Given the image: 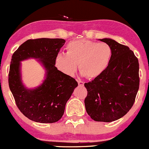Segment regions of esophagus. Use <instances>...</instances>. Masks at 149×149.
<instances>
[{
    "mask_svg": "<svg viewBox=\"0 0 149 149\" xmlns=\"http://www.w3.org/2000/svg\"><path fill=\"white\" fill-rule=\"evenodd\" d=\"M78 83L80 86H83L84 85V83L83 81H80V80H78Z\"/></svg>",
    "mask_w": 149,
    "mask_h": 149,
    "instance_id": "esophagus-1",
    "label": "esophagus"
}]
</instances>
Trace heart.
I'll use <instances>...</instances> for the list:
<instances>
[{
	"label": "heart",
	"mask_w": 149,
	"mask_h": 149,
	"mask_svg": "<svg viewBox=\"0 0 149 149\" xmlns=\"http://www.w3.org/2000/svg\"><path fill=\"white\" fill-rule=\"evenodd\" d=\"M66 53H59L54 64L60 72L73 76L77 64L81 75L95 78L105 71L111 57V48L106 42H97L86 39L73 40L66 45Z\"/></svg>",
	"instance_id": "obj_1"
}]
</instances>
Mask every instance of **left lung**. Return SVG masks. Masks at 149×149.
<instances>
[{
	"instance_id": "left-lung-1",
	"label": "left lung",
	"mask_w": 149,
	"mask_h": 149,
	"mask_svg": "<svg viewBox=\"0 0 149 149\" xmlns=\"http://www.w3.org/2000/svg\"><path fill=\"white\" fill-rule=\"evenodd\" d=\"M111 48V57L100 76L85 83L86 111L92 120L112 122L130 110L139 86V61L127 46L111 38L100 39Z\"/></svg>"
}]
</instances>
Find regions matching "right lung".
<instances>
[{"label":"right lung","instance_id":"add662e5","mask_svg":"<svg viewBox=\"0 0 149 149\" xmlns=\"http://www.w3.org/2000/svg\"><path fill=\"white\" fill-rule=\"evenodd\" d=\"M61 38L30 39L22 43L12 56L8 83L18 109L26 117L40 123H53L61 119L65 106L78 83L54 64V59L64 45ZM36 58L46 70L42 84L27 88L21 80V61Z\"/></svg>","mask_w":149,"mask_h":149}]
</instances>
